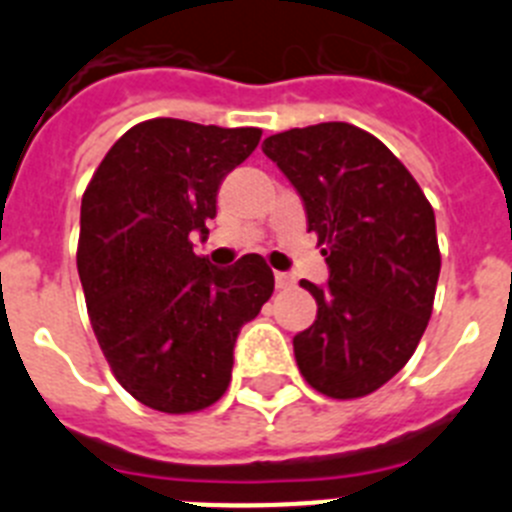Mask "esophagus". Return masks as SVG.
<instances>
[{
	"mask_svg": "<svg viewBox=\"0 0 512 512\" xmlns=\"http://www.w3.org/2000/svg\"><path fill=\"white\" fill-rule=\"evenodd\" d=\"M274 284H277V289H287L295 284V277L287 271H274Z\"/></svg>",
	"mask_w": 512,
	"mask_h": 512,
	"instance_id": "esophagus-1",
	"label": "esophagus"
}]
</instances>
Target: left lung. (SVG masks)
Returning <instances> with one entry per match:
<instances>
[{"label":"left lung","instance_id":"1","mask_svg":"<svg viewBox=\"0 0 512 512\" xmlns=\"http://www.w3.org/2000/svg\"><path fill=\"white\" fill-rule=\"evenodd\" d=\"M261 151L300 192L330 269L325 287L300 282L318 302V320L292 341L300 374L333 400L372 395L431 320L441 271L431 202L382 140L348 122L284 130Z\"/></svg>","mask_w":512,"mask_h":512}]
</instances>
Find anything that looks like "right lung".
<instances>
[{"mask_svg": "<svg viewBox=\"0 0 512 512\" xmlns=\"http://www.w3.org/2000/svg\"><path fill=\"white\" fill-rule=\"evenodd\" d=\"M259 140V128L138 122L81 197L76 266L94 336L117 382L158 413L225 395L235 338L274 292L259 253L217 269L192 248V233H210L220 182Z\"/></svg>", "mask_w": 512, "mask_h": 512, "instance_id": "obj_1", "label": "right lung"}]
</instances>
